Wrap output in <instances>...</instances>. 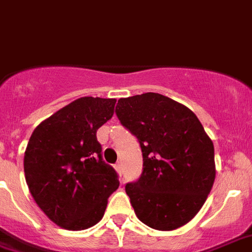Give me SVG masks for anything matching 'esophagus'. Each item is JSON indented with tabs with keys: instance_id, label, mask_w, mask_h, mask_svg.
<instances>
[{
	"instance_id": "esophagus-1",
	"label": "esophagus",
	"mask_w": 252,
	"mask_h": 252,
	"mask_svg": "<svg viewBox=\"0 0 252 252\" xmlns=\"http://www.w3.org/2000/svg\"><path fill=\"white\" fill-rule=\"evenodd\" d=\"M115 170H117L118 174H119L120 176H122V175H123V163L118 162L117 165H115Z\"/></svg>"
}]
</instances>
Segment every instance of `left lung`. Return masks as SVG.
I'll return each instance as SVG.
<instances>
[{"instance_id":"obj_1","label":"left lung","mask_w":252,"mask_h":252,"mask_svg":"<svg viewBox=\"0 0 252 252\" xmlns=\"http://www.w3.org/2000/svg\"><path fill=\"white\" fill-rule=\"evenodd\" d=\"M115 114L143 156L139 179L126 185L137 217L158 231L187 224L216 178L213 142L202 123L187 106L156 93L118 100Z\"/></svg>"}]
</instances>
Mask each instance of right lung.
Instances as JSON below:
<instances>
[{"label": "right lung", "mask_w": 252, "mask_h": 252, "mask_svg": "<svg viewBox=\"0 0 252 252\" xmlns=\"http://www.w3.org/2000/svg\"><path fill=\"white\" fill-rule=\"evenodd\" d=\"M115 102L91 96L74 100L30 137L24 156L26 184L39 208L62 228L95 226L119 187L96 138L97 129L113 117Z\"/></svg>", "instance_id": "obj_1"}]
</instances>
